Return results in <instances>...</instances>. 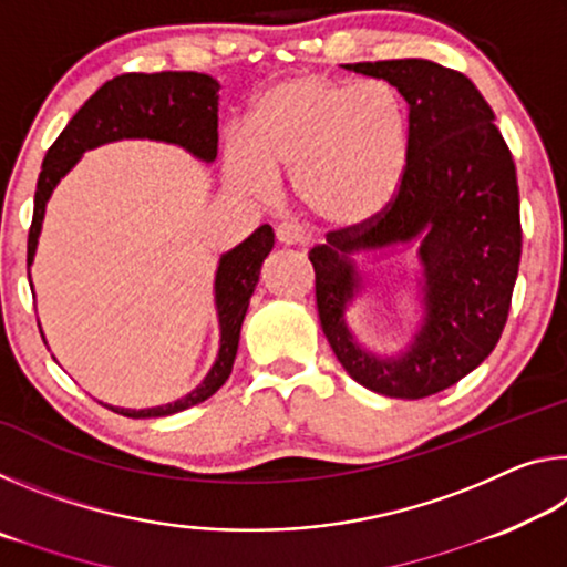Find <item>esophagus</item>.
I'll return each instance as SVG.
<instances>
[{"mask_svg":"<svg viewBox=\"0 0 567 567\" xmlns=\"http://www.w3.org/2000/svg\"><path fill=\"white\" fill-rule=\"evenodd\" d=\"M275 235H277V243L285 245V247H300V245H307V239H310V237H307L305 229L297 223L277 225Z\"/></svg>","mask_w":567,"mask_h":567,"instance_id":"1","label":"esophagus"}]
</instances>
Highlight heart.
<instances>
[{
    "label": "heart",
    "instance_id": "1",
    "mask_svg": "<svg viewBox=\"0 0 567 567\" xmlns=\"http://www.w3.org/2000/svg\"><path fill=\"white\" fill-rule=\"evenodd\" d=\"M408 155V107L390 82L307 72L255 100L245 140L229 142L225 157L247 195H270L272 177L292 175L297 203L315 219L354 227L392 203Z\"/></svg>",
    "mask_w": 567,
    "mask_h": 567
}]
</instances>
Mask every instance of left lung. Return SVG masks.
<instances>
[{
    "mask_svg": "<svg viewBox=\"0 0 567 567\" xmlns=\"http://www.w3.org/2000/svg\"><path fill=\"white\" fill-rule=\"evenodd\" d=\"M390 82L408 102L410 155L392 203L370 223L312 247L315 297L334 358L362 388L420 400L455 385L495 350L511 312L523 229L515 162L495 114L465 74L430 60L344 64ZM421 239L426 318L395 361L362 351L343 322L360 248Z\"/></svg>",
    "mask_w": 567,
    "mask_h": 567,
    "instance_id": "8db88e82",
    "label": "left lung"
}]
</instances>
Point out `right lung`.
<instances>
[{
    "mask_svg": "<svg viewBox=\"0 0 567 567\" xmlns=\"http://www.w3.org/2000/svg\"><path fill=\"white\" fill-rule=\"evenodd\" d=\"M219 84L199 72H130L104 82L76 110L54 145L47 150L34 192V215L27 237V265L34 260L44 207L52 189L84 152L114 140H157L185 147L192 155L213 162L217 157V100ZM275 245L270 225L257 227L245 243L219 257L215 275V305L219 320V352L199 385L182 400L159 408L127 410L112 408L124 417H165L205 402L225 385L235 364L239 330L249 307V297L260 280V267Z\"/></svg>",
    "mask_w": 567,
    "mask_h": 567,
    "instance_id": "right-lung-1",
    "label": "right lung"
}]
</instances>
